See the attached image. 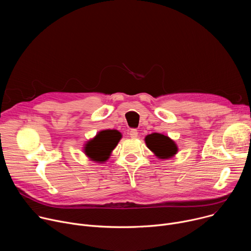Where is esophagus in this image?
<instances>
[{"label":"esophagus","instance_id":"1","mask_svg":"<svg viewBox=\"0 0 251 251\" xmlns=\"http://www.w3.org/2000/svg\"><path fill=\"white\" fill-rule=\"evenodd\" d=\"M129 135L131 138L133 139H136L138 137V131L136 129H132L130 132H129Z\"/></svg>","mask_w":251,"mask_h":251}]
</instances>
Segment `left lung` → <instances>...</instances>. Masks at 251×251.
Segmentation results:
<instances>
[{
	"mask_svg": "<svg viewBox=\"0 0 251 251\" xmlns=\"http://www.w3.org/2000/svg\"><path fill=\"white\" fill-rule=\"evenodd\" d=\"M147 147L158 159H170L177 153V146L169 136L161 133H152L145 137Z\"/></svg>",
	"mask_w": 251,
	"mask_h": 251,
	"instance_id": "8db88e82",
	"label": "left lung"
}]
</instances>
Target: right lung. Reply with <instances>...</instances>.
<instances>
[{"mask_svg": "<svg viewBox=\"0 0 251 251\" xmlns=\"http://www.w3.org/2000/svg\"><path fill=\"white\" fill-rule=\"evenodd\" d=\"M122 135L117 130H103L86 142L84 154L96 163H104L109 159L111 152L117 146Z\"/></svg>", "mask_w": 251, "mask_h": 251, "instance_id": "1", "label": "right lung"}]
</instances>
